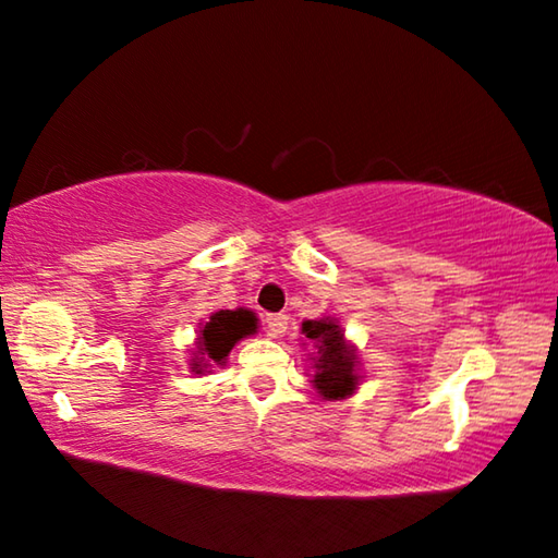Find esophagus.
I'll use <instances>...</instances> for the list:
<instances>
[{
	"instance_id": "obj_1",
	"label": "esophagus",
	"mask_w": 558,
	"mask_h": 558,
	"mask_svg": "<svg viewBox=\"0 0 558 558\" xmlns=\"http://www.w3.org/2000/svg\"><path fill=\"white\" fill-rule=\"evenodd\" d=\"M265 331H268L272 339H278V336L288 331V316H282V313H270V316L265 318Z\"/></svg>"
}]
</instances>
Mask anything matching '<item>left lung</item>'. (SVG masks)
<instances>
[{
  "instance_id": "1",
  "label": "left lung",
  "mask_w": 558,
  "mask_h": 558,
  "mask_svg": "<svg viewBox=\"0 0 558 558\" xmlns=\"http://www.w3.org/2000/svg\"><path fill=\"white\" fill-rule=\"evenodd\" d=\"M305 339L313 341V387L324 399H343L356 389V354L343 341L341 326L333 320H305Z\"/></svg>"
}]
</instances>
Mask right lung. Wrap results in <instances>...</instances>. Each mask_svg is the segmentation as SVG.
<instances>
[{
  "label": "right lung",
  "instance_id": "right-lung-1",
  "mask_svg": "<svg viewBox=\"0 0 558 558\" xmlns=\"http://www.w3.org/2000/svg\"><path fill=\"white\" fill-rule=\"evenodd\" d=\"M257 318L253 311L238 308V311H219L209 318L207 326H202L199 341H197V361L192 368L202 374L207 366L225 364L227 354H230L234 343L245 336L255 333Z\"/></svg>",
  "mask_w": 558,
  "mask_h": 558
}]
</instances>
